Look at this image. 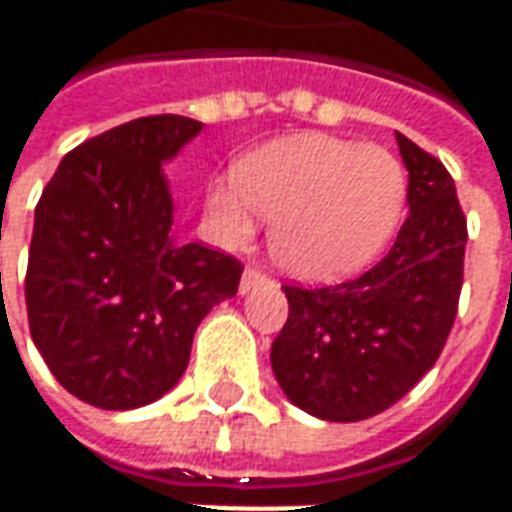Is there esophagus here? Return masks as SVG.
Returning <instances> with one entry per match:
<instances>
[{
  "label": "esophagus",
  "mask_w": 512,
  "mask_h": 512,
  "mask_svg": "<svg viewBox=\"0 0 512 512\" xmlns=\"http://www.w3.org/2000/svg\"><path fill=\"white\" fill-rule=\"evenodd\" d=\"M266 279V274L260 271V268L249 266L244 271V277H241V293H246V290H252L257 285V282H263Z\"/></svg>",
  "instance_id": "34e87169"
}]
</instances>
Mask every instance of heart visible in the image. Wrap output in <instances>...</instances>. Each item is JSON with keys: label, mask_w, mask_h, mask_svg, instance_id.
Instances as JSON below:
<instances>
[{"label": "heart", "mask_w": 512, "mask_h": 512, "mask_svg": "<svg viewBox=\"0 0 512 512\" xmlns=\"http://www.w3.org/2000/svg\"><path fill=\"white\" fill-rule=\"evenodd\" d=\"M395 153L326 134L277 139L246 156L238 178L213 180L205 222L224 246H244L263 216L271 252L290 274L340 279L376 260L406 205Z\"/></svg>", "instance_id": "heart-1"}]
</instances>
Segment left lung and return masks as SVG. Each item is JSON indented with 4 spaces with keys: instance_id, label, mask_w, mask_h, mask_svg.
<instances>
[{
    "instance_id": "8db88e82",
    "label": "left lung",
    "mask_w": 512,
    "mask_h": 512,
    "mask_svg": "<svg viewBox=\"0 0 512 512\" xmlns=\"http://www.w3.org/2000/svg\"><path fill=\"white\" fill-rule=\"evenodd\" d=\"M408 169V219L376 266L340 285H282L288 321L271 367L290 403L329 422L395 406L436 365L458 315L466 216L455 180L397 134Z\"/></svg>"
}]
</instances>
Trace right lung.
I'll return each mask as SVG.
<instances>
[{
  "mask_svg": "<svg viewBox=\"0 0 512 512\" xmlns=\"http://www.w3.org/2000/svg\"><path fill=\"white\" fill-rule=\"evenodd\" d=\"M202 123L150 115L73 147L46 183L29 244V334L73 397L106 411L153 403L189 365L200 321L241 260L172 233L161 161Z\"/></svg>",
  "mask_w": 512,
  "mask_h": 512,
  "instance_id": "1",
  "label": "right lung"
}]
</instances>
